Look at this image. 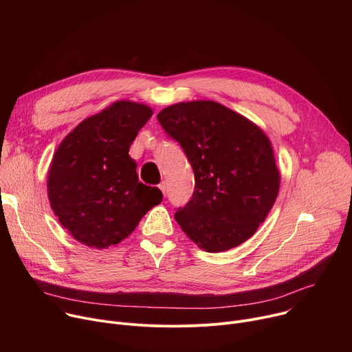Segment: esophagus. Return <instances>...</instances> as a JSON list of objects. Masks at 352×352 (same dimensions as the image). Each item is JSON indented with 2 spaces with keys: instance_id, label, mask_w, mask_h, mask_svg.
Wrapping results in <instances>:
<instances>
[{
  "instance_id": "1",
  "label": "esophagus",
  "mask_w": 352,
  "mask_h": 352,
  "mask_svg": "<svg viewBox=\"0 0 352 352\" xmlns=\"http://www.w3.org/2000/svg\"><path fill=\"white\" fill-rule=\"evenodd\" d=\"M159 188H160V190L163 192V195L166 196V193H167V182H166V181L160 182V184H159Z\"/></svg>"
}]
</instances>
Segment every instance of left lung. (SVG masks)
Wrapping results in <instances>:
<instances>
[{
	"instance_id": "1",
	"label": "left lung",
	"mask_w": 352,
	"mask_h": 352,
	"mask_svg": "<svg viewBox=\"0 0 352 352\" xmlns=\"http://www.w3.org/2000/svg\"><path fill=\"white\" fill-rule=\"evenodd\" d=\"M157 120L192 166L195 190L174 217L206 252H223L252 236L280 188L269 138L238 113L209 100L178 103Z\"/></svg>"
}]
</instances>
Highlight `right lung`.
Instances as JSON below:
<instances>
[{
  "label": "right lung",
  "instance_id": "obj_1",
  "mask_svg": "<svg viewBox=\"0 0 352 352\" xmlns=\"http://www.w3.org/2000/svg\"><path fill=\"white\" fill-rule=\"evenodd\" d=\"M153 111L117 102L82 121L58 146L50 166V206L79 242L97 249L117 245L163 200L159 188L138 179L129 147Z\"/></svg>",
  "mask_w": 352,
  "mask_h": 352
}]
</instances>
